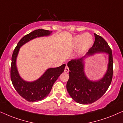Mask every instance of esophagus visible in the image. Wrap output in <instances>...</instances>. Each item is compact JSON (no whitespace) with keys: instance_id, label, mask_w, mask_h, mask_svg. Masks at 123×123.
<instances>
[{"instance_id":"1","label":"esophagus","mask_w":123,"mask_h":123,"mask_svg":"<svg viewBox=\"0 0 123 123\" xmlns=\"http://www.w3.org/2000/svg\"><path fill=\"white\" fill-rule=\"evenodd\" d=\"M69 68H68V66H66L65 68V70H64V72L65 73H69Z\"/></svg>"}]
</instances>
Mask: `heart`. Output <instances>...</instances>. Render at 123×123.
<instances>
[{
    "instance_id": "heart-1",
    "label": "heart",
    "mask_w": 123,
    "mask_h": 123,
    "mask_svg": "<svg viewBox=\"0 0 123 123\" xmlns=\"http://www.w3.org/2000/svg\"><path fill=\"white\" fill-rule=\"evenodd\" d=\"M93 43L92 36L88 33L77 35L73 40V48L78 46V54L81 55L87 50Z\"/></svg>"
}]
</instances>
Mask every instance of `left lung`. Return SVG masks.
Segmentation results:
<instances>
[{"mask_svg":"<svg viewBox=\"0 0 123 123\" xmlns=\"http://www.w3.org/2000/svg\"><path fill=\"white\" fill-rule=\"evenodd\" d=\"M95 41L85 56L71 60L68 63L70 71L66 88L74 100L82 105L94 103L100 98L111 85L113 75V58L112 50L103 37L94 33ZM109 54L108 68L102 79L97 81L90 80L84 71V59L97 52Z\"/></svg>","mask_w":123,"mask_h":123,"instance_id":"1","label":"left lung"}]
</instances>
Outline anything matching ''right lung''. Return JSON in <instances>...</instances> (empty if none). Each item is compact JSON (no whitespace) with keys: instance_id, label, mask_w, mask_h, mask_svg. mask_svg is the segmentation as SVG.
Instances as JSON below:
<instances>
[{"instance_id":"1","label":"right lung","mask_w":123,"mask_h":123,"mask_svg":"<svg viewBox=\"0 0 123 123\" xmlns=\"http://www.w3.org/2000/svg\"><path fill=\"white\" fill-rule=\"evenodd\" d=\"M52 31L38 29L24 36L20 40L14 49L11 66V79L12 85L20 96L28 102H38L45 99L50 93L53 85L64 71L66 65L60 67L49 68L38 80L33 82H27L23 80L18 74L16 66V58L20 48L28 42L37 37L48 36Z\"/></svg>"}]
</instances>
